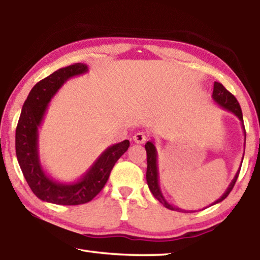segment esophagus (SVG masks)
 Wrapping results in <instances>:
<instances>
[{
    "label": "esophagus",
    "instance_id": "obj_1",
    "mask_svg": "<svg viewBox=\"0 0 260 260\" xmlns=\"http://www.w3.org/2000/svg\"><path fill=\"white\" fill-rule=\"evenodd\" d=\"M133 140L135 143L138 144H142L147 141V135L143 133V132H138V133H135L133 136Z\"/></svg>",
    "mask_w": 260,
    "mask_h": 260
}]
</instances>
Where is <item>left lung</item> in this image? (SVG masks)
I'll return each instance as SVG.
<instances>
[{
  "mask_svg": "<svg viewBox=\"0 0 260 260\" xmlns=\"http://www.w3.org/2000/svg\"><path fill=\"white\" fill-rule=\"evenodd\" d=\"M212 99H213L214 102L219 105L220 108L223 109V110H227V111L232 112L233 114H234V116L239 118V120L241 122L242 131H243V134H244V149H245V128H244V124H243V116H242V110H241L239 102H237V100L235 99V96L232 95L230 91H228L226 88L221 85V83L215 81L214 85H213ZM146 151H147V164H148L147 165L146 178H147L149 189H150L152 195L155 196V199L159 201L166 209H170L172 211H178V212H186V213L195 212V211H191V210L190 211L182 210V209L178 208V206H174L171 203H169V201H167L164 197V195H162L161 189H160V186H159V172H158V153H157V149L155 147V142H153V140L148 141V142L146 143ZM243 156H244V153H243ZM242 161H243V157H242ZM240 170H241V166H240L239 171L236 172L234 179H233L232 182L230 183V186H228V188L226 189V191L223 192L221 196H220V199H218L217 201L213 202V203L211 204L210 206L220 203V202H222L228 195H230V192L232 191V189H233V187H234V184L236 182L237 177H239Z\"/></svg>",
  "mask_w": 260,
  "mask_h": 260,
  "instance_id": "left-lung-1",
  "label": "left lung"
}]
</instances>
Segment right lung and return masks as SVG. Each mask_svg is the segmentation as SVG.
Listing matches in <instances>:
<instances>
[{"instance_id": "add662e5", "label": "right lung", "mask_w": 260, "mask_h": 260, "mask_svg": "<svg viewBox=\"0 0 260 260\" xmlns=\"http://www.w3.org/2000/svg\"><path fill=\"white\" fill-rule=\"evenodd\" d=\"M87 72L88 67L83 63L57 70L32 88L21 109L16 128L17 159L34 195L48 203L79 205L93 200L107 183L116 161L129 147L128 140L108 147L73 182H60L43 169L39 153V128L50 101L68 80Z\"/></svg>"}]
</instances>
